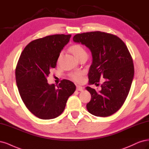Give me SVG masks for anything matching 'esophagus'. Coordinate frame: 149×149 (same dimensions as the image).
I'll use <instances>...</instances> for the list:
<instances>
[{"instance_id":"esophagus-1","label":"esophagus","mask_w":149,"mask_h":149,"mask_svg":"<svg viewBox=\"0 0 149 149\" xmlns=\"http://www.w3.org/2000/svg\"><path fill=\"white\" fill-rule=\"evenodd\" d=\"M77 90H78V91H83V90H84V88L81 87V86H80V85H77Z\"/></svg>"}]
</instances>
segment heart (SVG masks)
Instances as JSON below:
<instances>
[{
  "label": "heart",
  "instance_id": "obj_1",
  "mask_svg": "<svg viewBox=\"0 0 149 149\" xmlns=\"http://www.w3.org/2000/svg\"><path fill=\"white\" fill-rule=\"evenodd\" d=\"M69 50L78 60L82 56L87 55V52H86L84 47L78 44L70 46ZM72 78L75 81H80L81 79V74L77 73L72 74Z\"/></svg>",
  "mask_w": 149,
  "mask_h": 149
}]
</instances>
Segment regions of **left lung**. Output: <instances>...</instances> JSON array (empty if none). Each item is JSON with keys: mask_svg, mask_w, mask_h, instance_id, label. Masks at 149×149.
I'll return each mask as SVG.
<instances>
[{"mask_svg": "<svg viewBox=\"0 0 149 149\" xmlns=\"http://www.w3.org/2000/svg\"><path fill=\"white\" fill-rule=\"evenodd\" d=\"M73 41L87 47L92 53L89 84H97L101 78L104 79L98 92L86 87L91 94L88 111L96 116H111L122 107L131 87L134 68L130 52L119 38L104 32L77 34Z\"/></svg>", "mask_w": 149, "mask_h": 149, "instance_id": "8db88e82", "label": "left lung"}]
</instances>
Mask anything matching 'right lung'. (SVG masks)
I'll list each match as a JSON object with an SVG mask.
<instances>
[{"label": "right lung", "mask_w": 149, "mask_h": 149, "mask_svg": "<svg viewBox=\"0 0 149 149\" xmlns=\"http://www.w3.org/2000/svg\"><path fill=\"white\" fill-rule=\"evenodd\" d=\"M70 37L71 35L61 34L35 40L25 47L18 59L15 77L19 93L28 110L38 118L59 116L76 89L68 80H62L57 87L47 80Z\"/></svg>", "instance_id": "add662e5"}]
</instances>
